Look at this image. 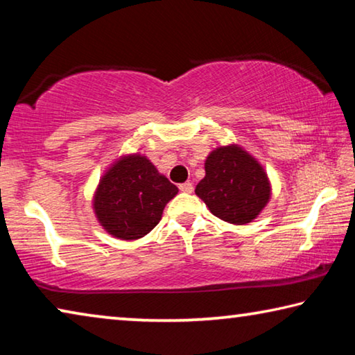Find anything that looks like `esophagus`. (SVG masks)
<instances>
[{
  "mask_svg": "<svg viewBox=\"0 0 355 355\" xmlns=\"http://www.w3.org/2000/svg\"><path fill=\"white\" fill-rule=\"evenodd\" d=\"M180 188V191L182 192H186V194H191L192 191H194V186H192V183H189V182H186V183H182L178 186Z\"/></svg>",
  "mask_w": 355,
  "mask_h": 355,
  "instance_id": "1",
  "label": "esophagus"
}]
</instances>
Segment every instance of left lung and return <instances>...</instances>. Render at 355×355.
<instances>
[{
	"mask_svg": "<svg viewBox=\"0 0 355 355\" xmlns=\"http://www.w3.org/2000/svg\"><path fill=\"white\" fill-rule=\"evenodd\" d=\"M196 194L216 218L244 225L266 207L271 184L254 156L232 144L208 155L205 177L196 186Z\"/></svg>",
	"mask_w": 355,
	"mask_h": 355,
	"instance_id": "1",
	"label": "left lung"
}]
</instances>
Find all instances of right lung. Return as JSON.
Segmentation results:
<instances>
[{
  "mask_svg": "<svg viewBox=\"0 0 355 355\" xmlns=\"http://www.w3.org/2000/svg\"><path fill=\"white\" fill-rule=\"evenodd\" d=\"M177 192V186L161 175L146 156L128 155L116 161L100 180L94 211L110 235L131 241L153 230Z\"/></svg>",
  "mask_w": 355,
  "mask_h": 355,
  "instance_id": "right-lung-1",
  "label": "right lung"
}]
</instances>
